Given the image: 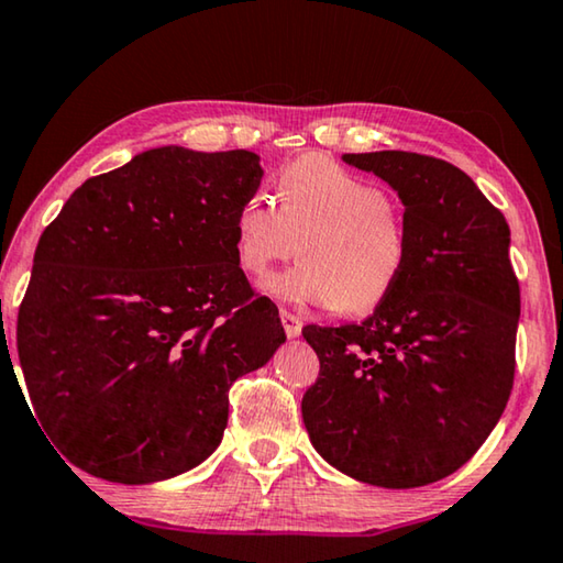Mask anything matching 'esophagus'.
Listing matches in <instances>:
<instances>
[{"mask_svg": "<svg viewBox=\"0 0 563 563\" xmlns=\"http://www.w3.org/2000/svg\"><path fill=\"white\" fill-rule=\"evenodd\" d=\"M280 320H283V328H285V333H288V338L300 335L302 320L296 313H290V310H280Z\"/></svg>", "mask_w": 563, "mask_h": 563, "instance_id": "1", "label": "esophagus"}]
</instances>
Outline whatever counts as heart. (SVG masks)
<instances>
[{
    "mask_svg": "<svg viewBox=\"0 0 563 563\" xmlns=\"http://www.w3.org/2000/svg\"><path fill=\"white\" fill-rule=\"evenodd\" d=\"M278 200L247 195L235 212L238 263L263 280L302 253L267 290L296 306H328L345 316L376 310L396 290L408 263L400 212L376 183L323 155H306L278 177Z\"/></svg>",
    "mask_w": 563,
    "mask_h": 563,
    "instance_id": "b5f03b06",
    "label": "heart"
}]
</instances>
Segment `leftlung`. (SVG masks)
Here are the masks:
<instances>
[{
	"label": "left lung",
	"instance_id": "left-lung-1",
	"mask_svg": "<svg viewBox=\"0 0 563 563\" xmlns=\"http://www.w3.org/2000/svg\"><path fill=\"white\" fill-rule=\"evenodd\" d=\"M343 159L398 192L408 263L363 323L302 328L320 361L302 423L345 476L428 486L474 456L511 396L521 316L511 230L445 159L404 150Z\"/></svg>",
	"mask_w": 563,
	"mask_h": 563
}]
</instances>
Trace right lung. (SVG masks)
Listing matches in <instances>:
<instances>
[{"mask_svg":"<svg viewBox=\"0 0 563 563\" xmlns=\"http://www.w3.org/2000/svg\"><path fill=\"white\" fill-rule=\"evenodd\" d=\"M261 180L247 150L155 147L89 177L44 228L16 353L77 468L153 484L220 445L233 380L285 343L235 253V212Z\"/></svg>","mask_w":563,"mask_h":563,"instance_id":"obj_1","label":"right lung"}]
</instances>
